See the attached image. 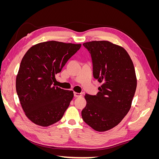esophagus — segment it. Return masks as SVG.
<instances>
[{"label": "esophagus", "instance_id": "obj_1", "mask_svg": "<svg viewBox=\"0 0 159 159\" xmlns=\"http://www.w3.org/2000/svg\"><path fill=\"white\" fill-rule=\"evenodd\" d=\"M74 96L75 98H78V97H81L82 96V94L81 93H77V92H74Z\"/></svg>", "mask_w": 159, "mask_h": 159}]
</instances>
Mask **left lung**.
I'll list each match as a JSON object with an SVG mask.
<instances>
[{
    "label": "left lung",
    "instance_id": "left-lung-1",
    "mask_svg": "<svg viewBox=\"0 0 159 159\" xmlns=\"http://www.w3.org/2000/svg\"><path fill=\"white\" fill-rule=\"evenodd\" d=\"M93 62V73L102 85L95 95L86 94L81 111L85 123L103 132L115 127L131 109L137 88L133 61L123 47L109 41L84 43Z\"/></svg>",
    "mask_w": 159,
    "mask_h": 159
}]
</instances>
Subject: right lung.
Listing matches in <instances>:
<instances>
[{
    "label": "right lung",
    "instance_id": "add662e5",
    "mask_svg": "<svg viewBox=\"0 0 159 159\" xmlns=\"http://www.w3.org/2000/svg\"><path fill=\"white\" fill-rule=\"evenodd\" d=\"M81 44L48 41L32 46L22 57L16 78V89L26 116L42 127L63 117L74 91L57 87L55 75L80 50Z\"/></svg>",
    "mask_w": 159,
    "mask_h": 159
}]
</instances>
